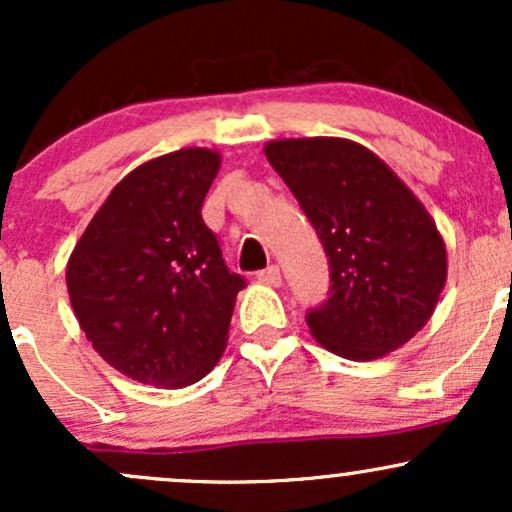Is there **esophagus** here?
<instances>
[{"mask_svg":"<svg viewBox=\"0 0 512 512\" xmlns=\"http://www.w3.org/2000/svg\"><path fill=\"white\" fill-rule=\"evenodd\" d=\"M257 279H260L262 284H267V286H279V284H281V272H279V267H276V264H272V267L262 269V272L257 274Z\"/></svg>","mask_w":512,"mask_h":512,"instance_id":"esophagus-1","label":"esophagus"}]
</instances>
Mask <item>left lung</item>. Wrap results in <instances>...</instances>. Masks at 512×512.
Returning <instances> with one entry per match:
<instances>
[{
	"mask_svg": "<svg viewBox=\"0 0 512 512\" xmlns=\"http://www.w3.org/2000/svg\"><path fill=\"white\" fill-rule=\"evenodd\" d=\"M264 156L330 257V298L308 313L315 342L351 361L402 349L431 320L448 279L433 216L383 158L351 139H274Z\"/></svg>",
	"mask_w": 512,
	"mask_h": 512,
	"instance_id": "obj_1",
	"label": "left lung"
}]
</instances>
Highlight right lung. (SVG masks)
<instances>
[{
    "label": "right lung",
    "instance_id": "add662e5",
    "mask_svg": "<svg viewBox=\"0 0 512 512\" xmlns=\"http://www.w3.org/2000/svg\"><path fill=\"white\" fill-rule=\"evenodd\" d=\"M221 168L207 146L142 163L76 240L67 291L81 332L137 383L180 390L219 363L243 276L228 272L202 204Z\"/></svg>",
    "mask_w": 512,
    "mask_h": 512
}]
</instances>
